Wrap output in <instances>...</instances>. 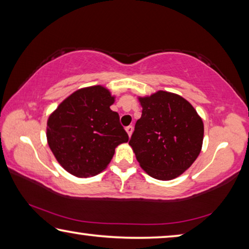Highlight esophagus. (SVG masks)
Instances as JSON below:
<instances>
[{
	"mask_svg": "<svg viewBox=\"0 0 249 249\" xmlns=\"http://www.w3.org/2000/svg\"><path fill=\"white\" fill-rule=\"evenodd\" d=\"M125 130H126V133H127L128 137L132 136V134H133V126H128V127H126Z\"/></svg>",
	"mask_w": 249,
	"mask_h": 249,
	"instance_id": "esophagus-1",
	"label": "esophagus"
}]
</instances>
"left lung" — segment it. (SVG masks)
I'll return each mask as SVG.
<instances>
[{
	"label": "left lung",
	"mask_w": 249,
	"mask_h": 249,
	"mask_svg": "<svg viewBox=\"0 0 249 249\" xmlns=\"http://www.w3.org/2000/svg\"><path fill=\"white\" fill-rule=\"evenodd\" d=\"M137 99L142 116L128 145L147 175L162 181L178 178L201 153L203 121L190 102L172 92Z\"/></svg>",
	"instance_id": "1"
}]
</instances>
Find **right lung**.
Wrapping results in <instances>:
<instances>
[{
    "mask_svg": "<svg viewBox=\"0 0 249 249\" xmlns=\"http://www.w3.org/2000/svg\"><path fill=\"white\" fill-rule=\"evenodd\" d=\"M115 95L101 84L81 88L62 101L47 120V142L64 169L78 178L99 175L115 148L128 142L109 107Z\"/></svg>",
    "mask_w": 249,
    "mask_h": 249,
    "instance_id": "add662e5",
    "label": "right lung"
}]
</instances>
